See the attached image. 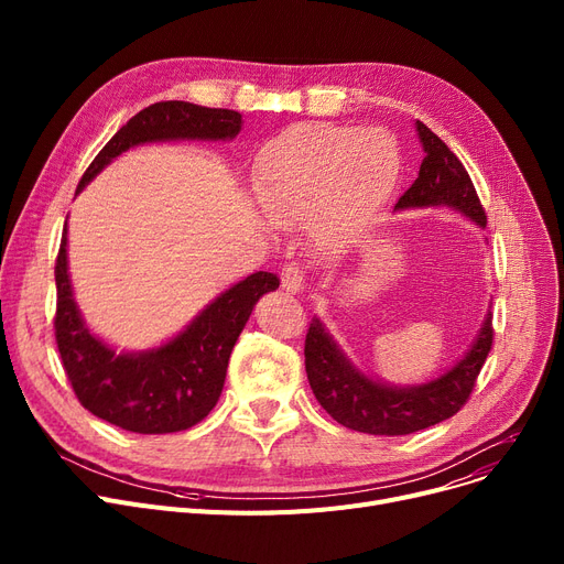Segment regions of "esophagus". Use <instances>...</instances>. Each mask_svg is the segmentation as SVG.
I'll use <instances>...</instances> for the list:
<instances>
[{
    "label": "esophagus",
    "instance_id": "1",
    "mask_svg": "<svg viewBox=\"0 0 564 564\" xmlns=\"http://www.w3.org/2000/svg\"><path fill=\"white\" fill-rule=\"evenodd\" d=\"M304 272L300 270L297 264H288V267H283V272H281V288L285 290V292H290V294H297V292H302V288H304Z\"/></svg>",
    "mask_w": 564,
    "mask_h": 564
}]
</instances>
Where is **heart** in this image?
Masks as SVG:
<instances>
[{
    "label": "heart",
    "instance_id": "heart-1",
    "mask_svg": "<svg viewBox=\"0 0 564 564\" xmlns=\"http://www.w3.org/2000/svg\"><path fill=\"white\" fill-rule=\"evenodd\" d=\"M402 175L395 137L379 128L297 123L267 139L253 194L276 226H306L311 242L340 256L372 228Z\"/></svg>",
    "mask_w": 564,
    "mask_h": 564
}]
</instances>
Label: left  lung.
Masks as SVG:
<instances>
[{
	"label": "left lung",
	"mask_w": 564,
	"mask_h": 564,
	"mask_svg": "<svg viewBox=\"0 0 564 564\" xmlns=\"http://www.w3.org/2000/svg\"><path fill=\"white\" fill-rule=\"evenodd\" d=\"M416 132L425 158L419 177L395 203V213L451 207L485 228L487 217L464 164L421 121H416ZM491 340V313L487 311L480 332L453 368L423 383L395 387L366 375L329 334L327 324L313 317L304 347L306 375L322 409L340 425L366 434L402 436L455 416L476 387Z\"/></svg>",
	"instance_id": "8db88e82"
}]
</instances>
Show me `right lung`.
Returning a JSON list of instances; mask_svg holds the SVG:
<instances>
[{"mask_svg":"<svg viewBox=\"0 0 564 564\" xmlns=\"http://www.w3.org/2000/svg\"><path fill=\"white\" fill-rule=\"evenodd\" d=\"M242 113L183 100L155 102L118 130L82 175L77 194L130 148L166 141H230ZM56 345L77 400L94 416L137 434L189 430L221 395L230 351L264 292L279 288L272 272H256L207 304L173 338L139 351H116L88 324L75 302L68 272V221L56 267Z\"/></svg>","mask_w":564,"mask_h":564,"instance_id":"1","label":"right lung"}]
</instances>
